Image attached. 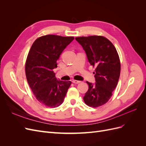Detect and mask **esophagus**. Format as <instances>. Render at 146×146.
Instances as JSON below:
<instances>
[{
  "instance_id": "esophagus-1",
  "label": "esophagus",
  "mask_w": 146,
  "mask_h": 146,
  "mask_svg": "<svg viewBox=\"0 0 146 146\" xmlns=\"http://www.w3.org/2000/svg\"><path fill=\"white\" fill-rule=\"evenodd\" d=\"M72 82V83H76V84H77V83H80V81H78V80H73Z\"/></svg>"
}]
</instances>
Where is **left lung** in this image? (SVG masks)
Masks as SVG:
<instances>
[{"mask_svg":"<svg viewBox=\"0 0 146 146\" xmlns=\"http://www.w3.org/2000/svg\"><path fill=\"white\" fill-rule=\"evenodd\" d=\"M85 51L91 65L96 68L94 84L86 82L89 88L83 100L91 107L106 104L112 96L120 76L121 64L115 47L101 36L76 38Z\"/></svg>","mask_w":146,"mask_h":146,"instance_id":"obj_1","label":"left lung"}]
</instances>
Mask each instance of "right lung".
Wrapping results in <instances>:
<instances>
[{
  "instance_id": "right-lung-1",
  "label": "right lung",
  "mask_w": 146,
  "mask_h": 146,
  "mask_svg": "<svg viewBox=\"0 0 146 146\" xmlns=\"http://www.w3.org/2000/svg\"><path fill=\"white\" fill-rule=\"evenodd\" d=\"M74 37L48 35L35 41L25 63V74L29 85L39 102L55 108L62 104L70 81L57 79L53 69L57 60Z\"/></svg>"
}]
</instances>
